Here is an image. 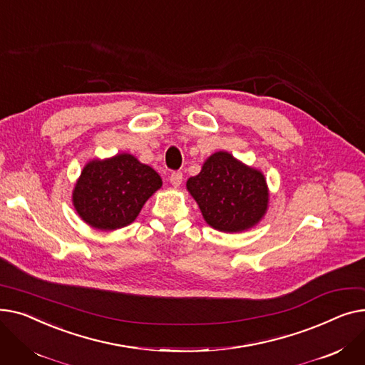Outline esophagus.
I'll list each match as a JSON object with an SVG mask.
<instances>
[{
	"mask_svg": "<svg viewBox=\"0 0 365 365\" xmlns=\"http://www.w3.org/2000/svg\"><path fill=\"white\" fill-rule=\"evenodd\" d=\"M182 180H183V173L182 171H173L170 175V182H171L173 186H176V187L180 186Z\"/></svg>",
	"mask_w": 365,
	"mask_h": 365,
	"instance_id": "obj_1",
	"label": "esophagus"
}]
</instances>
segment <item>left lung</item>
<instances>
[{
  "label": "left lung",
  "instance_id": "left-lung-1",
  "mask_svg": "<svg viewBox=\"0 0 365 365\" xmlns=\"http://www.w3.org/2000/svg\"><path fill=\"white\" fill-rule=\"evenodd\" d=\"M186 186L205 222L217 231L240 232L252 227L267 208L269 194L262 173L227 152L213 153Z\"/></svg>",
  "mask_w": 365,
  "mask_h": 365
}]
</instances>
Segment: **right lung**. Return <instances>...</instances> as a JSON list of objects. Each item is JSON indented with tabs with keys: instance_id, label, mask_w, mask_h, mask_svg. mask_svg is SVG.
Wrapping results in <instances>:
<instances>
[{
	"instance_id": "right-lung-1",
	"label": "right lung",
	"mask_w": 365,
	"mask_h": 365,
	"mask_svg": "<svg viewBox=\"0 0 365 365\" xmlns=\"http://www.w3.org/2000/svg\"><path fill=\"white\" fill-rule=\"evenodd\" d=\"M163 185L158 173L128 153L88 163L73 189V205L96 229L112 231L138 217L148 198Z\"/></svg>"
}]
</instances>
